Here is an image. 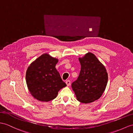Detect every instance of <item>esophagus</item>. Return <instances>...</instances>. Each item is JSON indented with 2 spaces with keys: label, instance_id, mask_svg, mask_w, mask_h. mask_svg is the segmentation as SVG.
Instances as JSON below:
<instances>
[{
  "label": "esophagus",
  "instance_id": "esophagus-1",
  "mask_svg": "<svg viewBox=\"0 0 133 133\" xmlns=\"http://www.w3.org/2000/svg\"><path fill=\"white\" fill-rule=\"evenodd\" d=\"M66 84L67 86H69L70 85V81L69 80H67L66 81Z\"/></svg>",
  "mask_w": 133,
  "mask_h": 133
}]
</instances>
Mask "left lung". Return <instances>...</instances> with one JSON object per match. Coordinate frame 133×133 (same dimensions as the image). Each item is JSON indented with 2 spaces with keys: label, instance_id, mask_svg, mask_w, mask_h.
Returning <instances> with one entry per match:
<instances>
[{
  "label": "left lung",
  "instance_id": "1",
  "mask_svg": "<svg viewBox=\"0 0 133 133\" xmlns=\"http://www.w3.org/2000/svg\"><path fill=\"white\" fill-rule=\"evenodd\" d=\"M81 65L79 75L72 84L77 100L87 104L99 99L108 82L105 66L94 54L88 52L79 58Z\"/></svg>",
  "mask_w": 133,
  "mask_h": 133
}]
</instances>
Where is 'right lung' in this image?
Segmentation results:
<instances>
[{
  "mask_svg": "<svg viewBox=\"0 0 133 133\" xmlns=\"http://www.w3.org/2000/svg\"><path fill=\"white\" fill-rule=\"evenodd\" d=\"M57 62L56 58L44 54L28 67L26 81L29 91L35 99L49 102L55 98L59 90L66 86L55 68Z\"/></svg>",
  "mask_w": 133,
  "mask_h": 133,
  "instance_id": "1",
  "label": "right lung"
}]
</instances>
